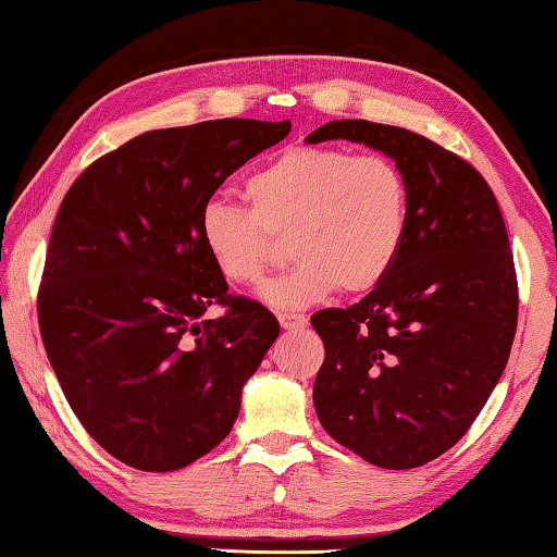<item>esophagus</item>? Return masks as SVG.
Returning a JSON list of instances; mask_svg holds the SVG:
<instances>
[{
  "instance_id": "34e87169",
  "label": "esophagus",
  "mask_w": 557,
  "mask_h": 557,
  "mask_svg": "<svg viewBox=\"0 0 557 557\" xmlns=\"http://www.w3.org/2000/svg\"><path fill=\"white\" fill-rule=\"evenodd\" d=\"M277 322L282 329H285V332H297V329L307 326L305 314H295V312H280Z\"/></svg>"
}]
</instances>
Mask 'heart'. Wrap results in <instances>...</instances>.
<instances>
[{
	"label": "heart",
	"instance_id": "obj_1",
	"mask_svg": "<svg viewBox=\"0 0 557 557\" xmlns=\"http://www.w3.org/2000/svg\"><path fill=\"white\" fill-rule=\"evenodd\" d=\"M245 199L206 203L199 238L228 285L252 287L287 235L295 262L260 289L277 309H305L334 289L366 295L408 240L410 184L385 154L292 147L245 178Z\"/></svg>",
	"mask_w": 557,
	"mask_h": 557
}]
</instances>
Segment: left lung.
<instances>
[{
	"instance_id": "8db88e82",
	"label": "left lung",
	"mask_w": 557,
	"mask_h": 557,
	"mask_svg": "<svg viewBox=\"0 0 557 557\" xmlns=\"http://www.w3.org/2000/svg\"><path fill=\"white\" fill-rule=\"evenodd\" d=\"M351 139L395 159L410 228L379 287L319 309L314 408L338 445L383 469L451 449L502 379L518 322L513 252L496 196L467 159L405 127L332 120L307 143Z\"/></svg>"
}]
</instances>
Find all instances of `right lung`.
Wrapping results in <instances>:
<instances>
[{"label":"right lung","mask_w":557,"mask_h":557,"mask_svg":"<svg viewBox=\"0 0 557 557\" xmlns=\"http://www.w3.org/2000/svg\"><path fill=\"white\" fill-rule=\"evenodd\" d=\"M289 129L225 117L145 132L65 194L36 297L41 342L75 418L122 465L174 471L228 437L280 324L231 295L199 215ZM211 306L224 309L215 320Z\"/></svg>","instance_id":"1"}]
</instances>
